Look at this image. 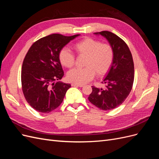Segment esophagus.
<instances>
[{
  "mask_svg": "<svg viewBox=\"0 0 159 159\" xmlns=\"http://www.w3.org/2000/svg\"><path fill=\"white\" fill-rule=\"evenodd\" d=\"M71 86H74V87H80V88H82L84 85L82 84H72Z\"/></svg>",
  "mask_w": 159,
  "mask_h": 159,
  "instance_id": "1",
  "label": "esophagus"
}]
</instances>
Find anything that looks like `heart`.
<instances>
[{
  "label": "heart",
  "mask_w": 159,
  "mask_h": 159,
  "mask_svg": "<svg viewBox=\"0 0 159 159\" xmlns=\"http://www.w3.org/2000/svg\"><path fill=\"white\" fill-rule=\"evenodd\" d=\"M74 48L79 56H85L83 68H74L67 74L70 82L84 84L92 80L96 73L98 76L106 74L114 60V50L108 44L91 38H86L74 44ZM59 60L62 66L71 68L75 64V56L68 48H64L59 52Z\"/></svg>",
  "instance_id": "heart-1"
}]
</instances>
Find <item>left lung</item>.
Masks as SVG:
<instances>
[{
    "instance_id": "left-lung-1",
    "label": "left lung",
    "mask_w": 159,
    "mask_h": 159,
    "mask_svg": "<svg viewBox=\"0 0 159 159\" xmlns=\"http://www.w3.org/2000/svg\"><path fill=\"white\" fill-rule=\"evenodd\" d=\"M108 40L114 50L111 68L102 81L105 88L92 86L88 99L102 110H111L121 105L131 92L134 81V63L131 52L121 38L109 31L95 32Z\"/></svg>"
}]
</instances>
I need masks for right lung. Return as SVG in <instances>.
Instances as JSON below:
<instances>
[{"label":"right lung","mask_w":159,"mask_h":159,"mask_svg":"<svg viewBox=\"0 0 159 159\" xmlns=\"http://www.w3.org/2000/svg\"><path fill=\"white\" fill-rule=\"evenodd\" d=\"M80 35L52 34L35 42L28 50L22 66V89L27 102L37 111L50 113L63 102L71 85L56 82L64 75L59 52Z\"/></svg>","instance_id":"obj_1"}]
</instances>
